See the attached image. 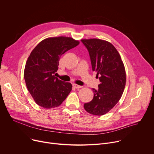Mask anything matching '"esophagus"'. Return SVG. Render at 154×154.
Here are the masks:
<instances>
[{
  "mask_svg": "<svg viewBox=\"0 0 154 154\" xmlns=\"http://www.w3.org/2000/svg\"><path fill=\"white\" fill-rule=\"evenodd\" d=\"M73 86H74L75 88H76V89H79V88H82V86H81L78 85H76V84H74V85H73Z\"/></svg>",
  "mask_w": 154,
  "mask_h": 154,
  "instance_id": "obj_1",
  "label": "esophagus"
}]
</instances>
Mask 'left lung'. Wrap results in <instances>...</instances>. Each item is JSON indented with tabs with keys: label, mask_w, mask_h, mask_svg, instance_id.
<instances>
[{
	"label": "left lung",
	"mask_w": 154,
	"mask_h": 154,
	"mask_svg": "<svg viewBox=\"0 0 154 154\" xmlns=\"http://www.w3.org/2000/svg\"><path fill=\"white\" fill-rule=\"evenodd\" d=\"M89 51L93 71L96 72L100 84L93 88V100L84 104L89 114L102 116L119 102L126 82L125 70L121 56L110 42L97 38L82 39Z\"/></svg>",
	"instance_id": "left-lung-1"
}]
</instances>
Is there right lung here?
Masks as SVG:
<instances>
[{
	"label": "right lung",
	"mask_w": 154,
	"mask_h": 154,
	"mask_svg": "<svg viewBox=\"0 0 154 154\" xmlns=\"http://www.w3.org/2000/svg\"><path fill=\"white\" fill-rule=\"evenodd\" d=\"M79 42L66 37H50L40 42L31 52L24 69L26 86L35 102L45 109L58 107L72 89L70 83L55 77L60 57Z\"/></svg>",
	"instance_id": "1"
}]
</instances>
